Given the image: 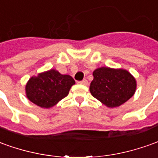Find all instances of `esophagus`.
<instances>
[{
  "instance_id": "obj_1",
  "label": "esophagus",
  "mask_w": 158,
  "mask_h": 158,
  "mask_svg": "<svg viewBox=\"0 0 158 158\" xmlns=\"http://www.w3.org/2000/svg\"><path fill=\"white\" fill-rule=\"evenodd\" d=\"M79 84H81V85H88V81H87L86 79H84L82 81H79Z\"/></svg>"
}]
</instances>
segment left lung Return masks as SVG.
<instances>
[{
    "label": "left lung",
    "instance_id": "1",
    "mask_svg": "<svg viewBox=\"0 0 158 158\" xmlns=\"http://www.w3.org/2000/svg\"><path fill=\"white\" fill-rule=\"evenodd\" d=\"M92 74L90 93L109 108L122 105L136 91V79L126 69L102 67L94 70Z\"/></svg>",
    "mask_w": 158,
    "mask_h": 158
}]
</instances>
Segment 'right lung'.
I'll list each match as a JSON object with an SVG mask.
<instances>
[{
	"mask_svg": "<svg viewBox=\"0 0 158 158\" xmlns=\"http://www.w3.org/2000/svg\"><path fill=\"white\" fill-rule=\"evenodd\" d=\"M74 84L70 75L50 69L30 78L25 85V95L34 104L49 109L66 98Z\"/></svg>",
	"mask_w": 158,
	"mask_h": 158,
	"instance_id": "1",
	"label": "right lung"
}]
</instances>
